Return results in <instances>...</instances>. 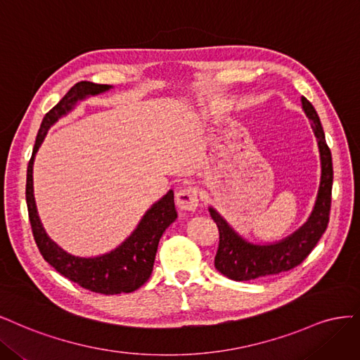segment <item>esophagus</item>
<instances>
[{"label": "esophagus", "mask_w": 360, "mask_h": 360, "mask_svg": "<svg viewBox=\"0 0 360 360\" xmlns=\"http://www.w3.org/2000/svg\"><path fill=\"white\" fill-rule=\"evenodd\" d=\"M176 205L181 211H195L199 205V191L194 187H184L176 193Z\"/></svg>", "instance_id": "esophagus-1"}]
</instances>
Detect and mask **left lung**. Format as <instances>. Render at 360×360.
<instances>
[{
    "instance_id": "left-lung-1",
    "label": "left lung",
    "mask_w": 360,
    "mask_h": 360,
    "mask_svg": "<svg viewBox=\"0 0 360 360\" xmlns=\"http://www.w3.org/2000/svg\"><path fill=\"white\" fill-rule=\"evenodd\" d=\"M300 100H302V109L311 121V129L317 137L321 161V178L314 210L308 221L295 233L280 242L257 245L239 236L214 207H210V214L219 231L215 268L230 280L250 281L296 268L309 256L328 229L333 182L332 154L314 106L305 97Z\"/></svg>"
}]
</instances>
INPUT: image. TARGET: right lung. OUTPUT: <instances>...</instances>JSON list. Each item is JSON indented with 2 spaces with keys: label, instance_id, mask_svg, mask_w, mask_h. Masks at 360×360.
<instances>
[{
  "label": "right lung",
  "instance_id": "add662e5",
  "mask_svg": "<svg viewBox=\"0 0 360 360\" xmlns=\"http://www.w3.org/2000/svg\"><path fill=\"white\" fill-rule=\"evenodd\" d=\"M110 88V85H98L82 80V82H77L68 91L56 106L44 115L27 169L25 191L32 235L43 259L70 281L101 295L131 293L148 281V278L153 274L160 238L163 236L165 230L178 217L175 202H173V191L170 190L157 203L149 207L133 233L120 247L110 252L103 254V256L77 257L64 251L48 236L43 229L37 212L36 199H34L32 166L34 157H36L43 139L51 127L58 120L65 117L68 112L73 110L77 101L91 96H98Z\"/></svg>",
  "mask_w": 360,
  "mask_h": 360
}]
</instances>
